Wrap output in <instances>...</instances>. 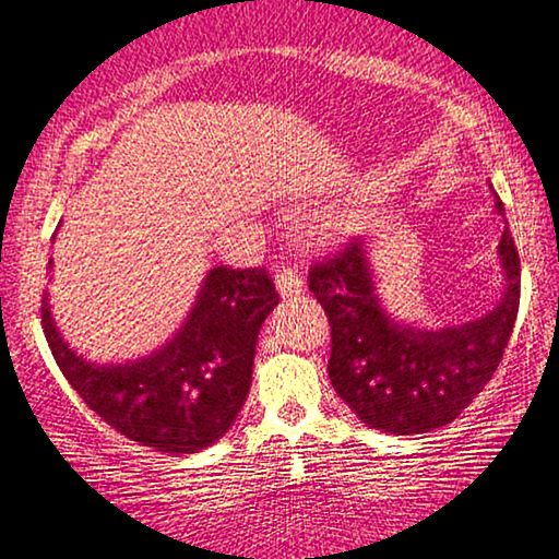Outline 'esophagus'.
<instances>
[{
	"instance_id": "34e87169",
	"label": "esophagus",
	"mask_w": 559,
	"mask_h": 559,
	"mask_svg": "<svg viewBox=\"0 0 559 559\" xmlns=\"http://www.w3.org/2000/svg\"><path fill=\"white\" fill-rule=\"evenodd\" d=\"M276 288H278V294H281L283 298H288V296H298V294H301V288H304V278H301V273H298L296 265H288V263L278 265V273H276Z\"/></svg>"
}]
</instances>
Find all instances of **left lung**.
<instances>
[{"mask_svg":"<svg viewBox=\"0 0 559 559\" xmlns=\"http://www.w3.org/2000/svg\"><path fill=\"white\" fill-rule=\"evenodd\" d=\"M497 210L504 204L497 198ZM504 298L461 326L400 324L374 294L367 242L313 263L309 288L332 324L329 380L361 423L382 433L413 436L443 428L471 405L497 372L519 311V253L504 227L499 240Z\"/></svg>","mask_w":559,"mask_h":559,"instance_id":"left-lung-1","label":"left lung"}]
</instances>
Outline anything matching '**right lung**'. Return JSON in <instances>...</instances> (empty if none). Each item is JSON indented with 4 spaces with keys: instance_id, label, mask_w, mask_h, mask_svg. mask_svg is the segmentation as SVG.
Segmentation results:
<instances>
[{
    "instance_id": "right-lung-1",
    "label": "right lung",
    "mask_w": 559,
    "mask_h": 559,
    "mask_svg": "<svg viewBox=\"0 0 559 559\" xmlns=\"http://www.w3.org/2000/svg\"><path fill=\"white\" fill-rule=\"evenodd\" d=\"M276 304L265 269L217 265L202 281L182 329L148 357L126 365H96L75 355L55 326L47 294L43 329L66 380L100 420L154 451L198 453L238 418L258 334Z\"/></svg>"
}]
</instances>
